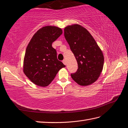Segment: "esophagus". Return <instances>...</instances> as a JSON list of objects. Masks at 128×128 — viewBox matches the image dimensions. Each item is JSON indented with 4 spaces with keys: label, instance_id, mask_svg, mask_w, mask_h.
Returning a JSON list of instances; mask_svg holds the SVG:
<instances>
[{
    "label": "esophagus",
    "instance_id": "34e87169",
    "mask_svg": "<svg viewBox=\"0 0 128 128\" xmlns=\"http://www.w3.org/2000/svg\"><path fill=\"white\" fill-rule=\"evenodd\" d=\"M62 62H63V64H64V65H66V64H67V62H66V60H64L62 61Z\"/></svg>",
    "mask_w": 128,
    "mask_h": 128
}]
</instances>
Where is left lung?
<instances>
[{
  "instance_id": "8db88e82",
  "label": "left lung",
  "mask_w": 128,
  "mask_h": 128,
  "mask_svg": "<svg viewBox=\"0 0 128 128\" xmlns=\"http://www.w3.org/2000/svg\"><path fill=\"white\" fill-rule=\"evenodd\" d=\"M64 36L78 63L71 77L76 83L87 86L94 83L102 70L104 57L97 42L86 29L75 24L64 29Z\"/></svg>"
}]
</instances>
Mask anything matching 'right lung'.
<instances>
[{"instance_id":"1","label":"right lung","mask_w":128,"mask_h":128,"mask_svg":"<svg viewBox=\"0 0 128 128\" xmlns=\"http://www.w3.org/2000/svg\"><path fill=\"white\" fill-rule=\"evenodd\" d=\"M62 34L61 28L47 26L36 32L28 44L24 60V72L36 86H46L64 67L57 58L52 43Z\"/></svg>"}]
</instances>
